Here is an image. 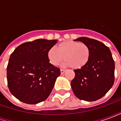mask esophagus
<instances>
[{
	"label": "esophagus",
	"mask_w": 121,
	"mask_h": 121,
	"mask_svg": "<svg viewBox=\"0 0 121 121\" xmlns=\"http://www.w3.org/2000/svg\"><path fill=\"white\" fill-rule=\"evenodd\" d=\"M60 72H61V74H64V73L65 72V70H63V69H61Z\"/></svg>",
	"instance_id": "obj_1"
}]
</instances>
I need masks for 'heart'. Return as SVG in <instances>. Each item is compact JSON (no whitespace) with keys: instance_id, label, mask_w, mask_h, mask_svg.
<instances>
[{"instance_id":"1","label":"heart","mask_w":121,"mask_h":121,"mask_svg":"<svg viewBox=\"0 0 121 121\" xmlns=\"http://www.w3.org/2000/svg\"><path fill=\"white\" fill-rule=\"evenodd\" d=\"M47 57L54 66L58 65L64 57L66 66L78 69L83 67L88 62L90 50L88 46L83 43L66 41L58 45V49L55 47L50 48L48 50Z\"/></svg>"}]
</instances>
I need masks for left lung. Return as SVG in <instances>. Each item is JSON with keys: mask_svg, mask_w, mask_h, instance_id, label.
<instances>
[{"mask_svg": "<svg viewBox=\"0 0 121 121\" xmlns=\"http://www.w3.org/2000/svg\"><path fill=\"white\" fill-rule=\"evenodd\" d=\"M74 41L88 46L90 58L86 65L74 70L71 85L78 99L95 101L101 99L114 83L115 63L109 48L97 40L82 37Z\"/></svg>", "mask_w": 121, "mask_h": 121, "instance_id": "obj_1", "label": "left lung"}]
</instances>
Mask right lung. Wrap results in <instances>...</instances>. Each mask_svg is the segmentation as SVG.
I'll use <instances>...</instances> for the list:
<instances>
[{
	"label": "right lung",
	"instance_id": "right-lung-1",
	"mask_svg": "<svg viewBox=\"0 0 121 121\" xmlns=\"http://www.w3.org/2000/svg\"><path fill=\"white\" fill-rule=\"evenodd\" d=\"M57 41L39 39L25 43L11 54L7 67L8 86L20 101L38 104L50 95L60 70L49 63L47 52Z\"/></svg>",
	"mask_w": 121,
	"mask_h": 121
}]
</instances>
